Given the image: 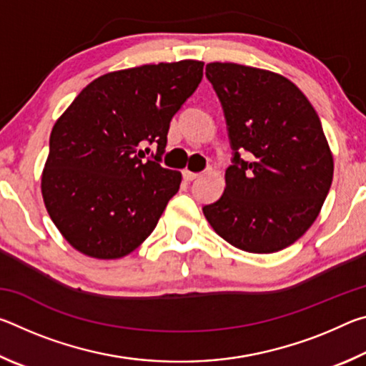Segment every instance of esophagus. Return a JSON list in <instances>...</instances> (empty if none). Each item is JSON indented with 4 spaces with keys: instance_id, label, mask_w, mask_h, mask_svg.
Here are the masks:
<instances>
[{
    "instance_id": "obj_1",
    "label": "esophagus",
    "mask_w": 366,
    "mask_h": 366,
    "mask_svg": "<svg viewBox=\"0 0 366 366\" xmlns=\"http://www.w3.org/2000/svg\"><path fill=\"white\" fill-rule=\"evenodd\" d=\"M198 177H200V174H198V172H192V171H187V169L184 171V179L187 182L195 181V179H198Z\"/></svg>"
}]
</instances>
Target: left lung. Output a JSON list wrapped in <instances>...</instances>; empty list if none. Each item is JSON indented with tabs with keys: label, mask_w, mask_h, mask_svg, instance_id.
<instances>
[{
	"label": "left lung",
	"mask_w": 366,
	"mask_h": 366,
	"mask_svg": "<svg viewBox=\"0 0 366 366\" xmlns=\"http://www.w3.org/2000/svg\"><path fill=\"white\" fill-rule=\"evenodd\" d=\"M205 74L224 109L234 164L224 194L203 214L240 250L280 252L308 231L331 187L334 159L320 117L281 74L235 63H209Z\"/></svg>",
	"instance_id": "left-lung-1"
}]
</instances>
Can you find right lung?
I'll return each instance as SVG.
<instances>
[{
    "label": "right lung",
    "mask_w": 366,
    "mask_h": 366,
    "mask_svg": "<svg viewBox=\"0 0 366 366\" xmlns=\"http://www.w3.org/2000/svg\"><path fill=\"white\" fill-rule=\"evenodd\" d=\"M202 77L203 63L195 59L108 72L54 122L41 195L77 252L122 258L157 227L182 181L181 172L159 164L169 122ZM145 141L159 144L154 160L141 159Z\"/></svg>",
    "instance_id": "1"
}]
</instances>
